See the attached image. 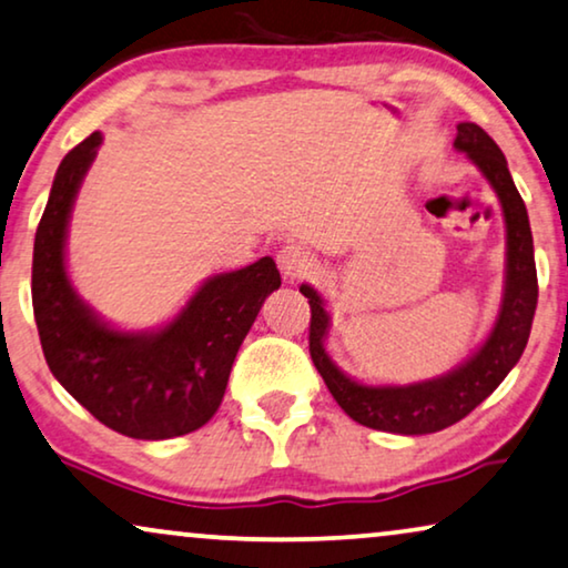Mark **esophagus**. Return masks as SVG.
Segmentation results:
<instances>
[{
    "label": "esophagus",
    "instance_id": "34e87169",
    "mask_svg": "<svg viewBox=\"0 0 568 568\" xmlns=\"http://www.w3.org/2000/svg\"><path fill=\"white\" fill-rule=\"evenodd\" d=\"M276 263H278V271H282V276L286 278V282H297V278H305L315 271L313 255H310L305 247H300V245L282 247L276 255Z\"/></svg>",
    "mask_w": 568,
    "mask_h": 568
}]
</instances>
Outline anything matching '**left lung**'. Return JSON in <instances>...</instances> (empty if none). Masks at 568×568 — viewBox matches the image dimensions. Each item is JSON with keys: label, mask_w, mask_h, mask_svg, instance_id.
Returning <instances> with one entry per match:
<instances>
[{"label": "left lung", "mask_w": 568, "mask_h": 568, "mask_svg": "<svg viewBox=\"0 0 568 568\" xmlns=\"http://www.w3.org/2000/svg\"><path fill=\"white\" fill-rule=\"evenodd\" d=\"M455 150L473 160L501 204L507 227V268L504 297L488 338L470 359L447 375L410 385H364L344 375L325 352L331 317L325 302L310 284L300 292L310 302V356L341 408L354 422L390 434H434L447 429L484 403L523 356L530 338L535 305H538V274H535L532 232L525 201L511 181L507 158L499 144L478 123H457Z\"/></svg>", "instance_id": "8db88e82"}]
</instances>
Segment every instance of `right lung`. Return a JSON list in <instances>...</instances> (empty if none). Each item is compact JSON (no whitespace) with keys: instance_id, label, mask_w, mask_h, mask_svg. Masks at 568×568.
Returning a JSON list of instances; mask_svg holds the SVG:
<instances>
[{"instance_id":"right-lung-1","label":"right lung","mask_w":568,"mask_h":568,"mask_svg":"<svg viewBox=\"0 0 568 568\" xmlns=\"http://www.w3.org/2000/svg\"><path fill=\"white\" fill-rule=\"evenodd\" d=\"M95 131L61 160L33 245V313L53 377L108 429L134 439L196 432L216 414L237 348L263 302L282 286L274 258L209 276L173 321L154 331L108 325L67 274V230L95 160Z\"/></svg>"}]
</instances>
